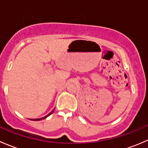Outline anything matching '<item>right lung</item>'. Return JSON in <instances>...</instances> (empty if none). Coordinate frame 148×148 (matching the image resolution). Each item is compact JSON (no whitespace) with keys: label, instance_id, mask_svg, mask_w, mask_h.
I'll return each mask as SVG.
<instances>
[{"label":"right lung","instance_id":"obj_1","mask_svg":"<svg viewBox=\"0 0 148 148\" xmlns=\"http://www.w3.org/2000/svg\"><path fill=\"white\" fill-rule=\"evenodd\" d=\"M53 110H52V111L51 112L49 113V114H48V115H46V117H42V118H40V119H34V120H36V121H37V120H44V119H45V118H46V117H49V116L50 115V114H51L52 113H53Z\"/></svg>","mask_w":148,"mask_h":148}]
</instances>
